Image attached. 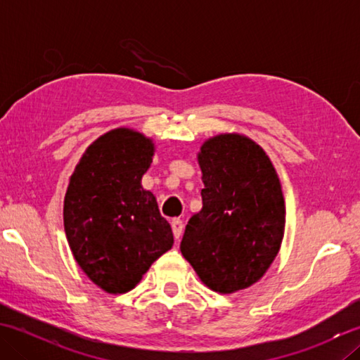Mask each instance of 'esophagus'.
Segmentation results:
<instances>
[{
    "label": "esophagus",
    "instance_id": "esophagus-1",
    "mask_svg": "<svg viewBox=\"0 0 360 360\" xmlns=\"http://www.w3.org/2000/svg\"><path fill=\"white\" fill-rule=\"evenodd\" d=\"M172 229H173L174 238L179 240L181 235H182V231H184V224H182V221H181L179 218H174V219L172 221Z\"/></svg>",
    "mask_w": 360,
    "mask_h": 360
}]
</instances>
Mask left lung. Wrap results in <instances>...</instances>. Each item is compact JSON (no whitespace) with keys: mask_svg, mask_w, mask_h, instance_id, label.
<instances>
[{"mask_svg":"<svg viewBox=\"0 0 360 360\" xmlns=\"http://www.w3.org/2000/svg\"><path fill=\"white\" fill-rule=\"evenodd\" d=\"M202 209L188 219L181 252L205 286L219 294L263 277L285 233V198L269 156L249 137L213 136L198 153Z\"/></svg>","mask_w":360,"mask_h":360,"instance_id":"1","label":"left lung"}]
</instances>
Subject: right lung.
Returning <instances> with one entry per match:
<instances>
[{"label": "right lung", "instance_id": "obj_1", "mask_svg": "<svg viewBox=\"0 0 360 360\" xmlns=\"http://www.w3.org/2000/svg\"><path fill=\"white\" fill-rule=\"evenodd\" d=\"M155 143L129 128L98 137L83 153L65 195L63 221L75 262L108 294H125L173 246L156 198L141 181Z\"/></svg>", "mask_w": 360, "mask_h": 360}]
</instances>
